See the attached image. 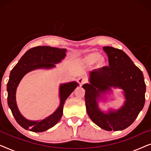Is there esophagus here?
Segmentation results:
<instances>
[{
	"label": "esophagus",
	"mask_w": 151,
	"mask_h": 151,
	"mask_svg": "<svg viewBox=\"0 0 151 151\" xmlns=\"http://www.w3.org/2000/svg\"><path fill=\"white\" fill-rule=\"evenodd\" d=\"M78 82H79L80 86H82V84L86 83V79L85 78H83V77H80L79 78V79H78Z\"/></svg>",
	"instance_id": "1"
}]
</instances>
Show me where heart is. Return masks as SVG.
Here are the masks:
<instances>
[{
	"instance_id": "obj_1",
	"label": "heart",
	"mask_w": 151,
	"mask_h": 151,
	"mask_svg": "<svg viewBox=\"0 0 151 151\" xmlns=\"http://www.w3.org/2000/svg\"><path fill=\"white\" fill-rule=\"evenodd\" d=\"M100 58V55L97 53H93V54H91L88 57V59H89L90 61L91 62H96Z\"/></svg>"
}]
</instances>
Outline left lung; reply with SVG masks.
Segmentation results:
<instances>
[{"instance_id":"1","label":"left lung","mask_w":151,"mask_h":151,"mask_svg":"<svg viewBox=\"0 0 151 151\" xmlns=\"http://www.w3.org/2000/svg\"><path fill=\"white\" fill-rule=\"evenodd\" d=\"M109 66L91 71L89 84L82 86L85 90L86 112L91 119L106 131H122L132 124L145 103L146 84L142 71L122 50L104 47ZM124 91L125 104L118 110L104 113L98 107L101 94L111 87Z\"/></svg>"}]
</instances>
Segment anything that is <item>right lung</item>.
Returning <instances> with one entry per match:
<instances>
[{
	"label": "right lung",
	"instance_id": "right-lung-1",
	"mask_svg": "<svg viewBox=\"0 0 151 151\" xmlns=\"http://www.w3.org/2000/svg\"><path fill=\"white\" fill-rule=\"evenodd\" d=\"M67 49L47 46H38L32 48L21 57L10 72L7 84V103L14 118L20 127L29 131L43 132L54 127L63 116L65 101L70 94L79 85L76 82L62 84L60 85V106L52 115L40 121H32L22 116L18 110L16 101V93L20 80L31 71L37 69H51L55 64L60 63L66 56Z\"/></svg>",
	"mask_w": 151,
	"mask_h": 151
}]
</instances>
